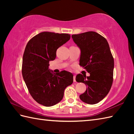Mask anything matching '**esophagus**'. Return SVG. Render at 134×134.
I'll use <instances>...</instances> for the list:
<instances>
[{"label": "esophagus", "mask_w": 134, "mask_h": 134, "mask_svg": "<svg viewBox=\"0 0 134 134\" xmlns=\"http://www.w3.org/2000/svg\"><path fill=\"white\" fill-rule=\"evenodd\" d=\"M75 78H76V76L74 75V76H73V80H74V82H76Z\"/></svg>", "instance_id": "obj_1"}]
</instances>
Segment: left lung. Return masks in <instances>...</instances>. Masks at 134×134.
Here are the masks:
<instances>
[{
    "mask_svg": "<svg viewBox=\"0 0 134 134\" xmlns=\"http://www.w3.org/2000/svg\"><path fill=\"white\" fill-rule=\"evenodd\" d=\"M72 38L81 49L79 64L90 73L87 77L81 74L76 76V82L87 87L79 98L85 103L97 104L108 94L113 83L114 59L109 44L95 32L73 35Z\"/></svg>",
    "mask_w": 134,
    "mask_h": 134,
    "instance_id": "8db88e82",
    "label": "left lung"
}]
</instances>
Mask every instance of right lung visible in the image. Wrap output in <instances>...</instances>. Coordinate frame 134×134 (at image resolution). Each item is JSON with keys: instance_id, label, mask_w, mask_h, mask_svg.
<instances>
[{"instance_id": "add662e5", "label": "right lung", "mask_w": 134, "mask_h": 134, "mask_svg": "<svg viewBox=\"0 0 134 134\" xmlns=\"http://www.w3.org/2000/svg\"><path fill=\"white\" fill-rule=\"evenodd\" d=\"M66 33L44 32L34 36L25 48L22 74L31 96L38 104L51 107L60 101L65 88L73 82L72 74L64 71H49V61L56 58V51L70 39Z\"/></svg>"}]
</instances>
